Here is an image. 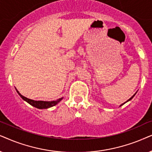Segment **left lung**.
I'll list each match as a JSON object with an SVG mask.
<instances>
[{
	"instance_id": "8db88e82",
	"label": "left lung",
	"mask_w": 152,
	"mask_h": 152,
	"mask_svg": "<svg viewBox=\"0 0 152 152\" xmlns=\"http://www.w3.org/2000/svg\"><path fill=\"white\" fill-rule=\"evenodd\" d=\"M135 94H136V92H135ZM135 94H133V96H131V98H130V99H128V100H127L126 102H124V104H121V105H120V106H122V105H124V104H126V102H129V101H131V99H132L133 98V96H135Z\"/></svg>"
}]
</instances>
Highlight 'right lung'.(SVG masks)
I'll return each mask as SVG.
<instances>
[{"instance_id": "obj_1", "label": "right lung", "mask_w": 152, "mask_h": 152, "mask_svg": "<svg viewBox=\"0 0 152 152\" xmlns=\"http://www.w3.org/2000/svg\"><path fill=\"white\" fill-rule=\"evenodd\" d=\"M16 89V88H15ZM16 90H17V92L18 94L28 104L31 105V106L35 107V108H39V109H46V108H50V107H53L54 106H56V105H57L58 103H59L60 101H61L62 99H63V97H62V98H60L56 100V101H51V102H44V101H35V100H32V99H28L26 98V97L23 96V95H21L20 94L19 91H18L17 89H16Z\"/></svg>"}]
</instances>
